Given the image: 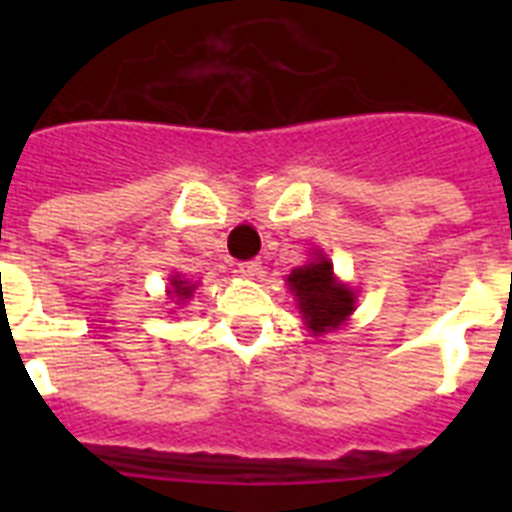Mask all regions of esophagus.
Listing matches in <instances>:
<instances>
[{
    "label": "esophagus",
    "mask_w": 512,
    "mask_h": 512,
    "mask_svg": "<svg viewBox=\"0 0 512 512\" xmlns=\"http://www.w3.org/2000/svg\"><path fill=\"white\" fill-rule=\"evenodd\" d=\"M259 269H261V261L259 259H248V261H241V264H238V274H241V277H246V279H251V277H256V274H259Z\"/></svg>",
    "instance_id": "34e87169"
}]
</instances>
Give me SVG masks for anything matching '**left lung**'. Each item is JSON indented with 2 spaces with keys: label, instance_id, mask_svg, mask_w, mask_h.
Returning <instances> with one entry per match:
<instances>
[{
  "label": "left lung",
  "instance_id": "left-lung-1",
  "mask_svg": "<svg viewBox=\"0 0 512 512\" xmlns=\"http://www.w3.org/2000/svg\"><path fill=\"white\" fill-rule=\"evenodd\" d=\"M287 282L312 333L336 330L354 312V295L351 289L336 284L333 264L328 259H315L312 264L300 266L289 274Z\"/></svg>",
  "mask_w": 512,
  "mask_h": 512
}]
</instances>
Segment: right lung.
Wrapping results in <instances>:
<instances>
[{
	"instance_id": "1",
	"label": "right lung",
	"mask_w": 512,
	"mask_h": 512,
	"mask_svg": "<svg viewBox=\"0 0 512 512\" xmlns=\"http://www.w3.org/2000/svg\"><path fill=\"white\" fill-rule=\"evenodd\" d=\"M171 287H174V295L182 297V300H187V297L194 292V287H189V284L182 282V279H174V282H171Z\"/></svg>"
}]
</instances>
